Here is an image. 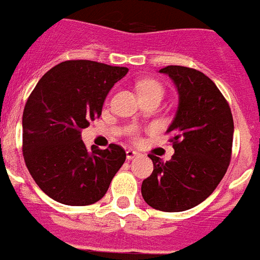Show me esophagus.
<instances>
[{"label": "esophagus", "mask_w": 260, "mask_h": 260, "mask_svg": "<svg viewBox=\"0 0 260 260\" xmlns=\"http://www.w3.org/2000/svg\"><path fill=\"white\" fill-rule=\"evenodd\" d=\"M139 155L138 151H135V150H126V159H134V158H136V156Z\"/></svg>", "instance_id": "esophagus-1"}]
</instances>
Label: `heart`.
I'll return each instance as SVG.
<instances>
[{
    "instance_id": "b5f03b06",
    "label": "heart",
    "mask_w": 260,
    "mask_h": 260,
    "mask_svg": "<svg viewBox=\"0 0 260 260\" xmlns=\"http://www.w3.org/2000/svg\"><path fill=\"white\" fill-rule=\"evenodd\" d=\"M162 87L159 83L154 82V80H146V82H142L139 84V92L140 94H148V92H162ZM129 134L132 136L136 135V128L135 126H131Z\"/></svg>"
}]
</instances>
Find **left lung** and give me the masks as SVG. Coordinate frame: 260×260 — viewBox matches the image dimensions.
Wrapping results in <instances>:
<instances>
[{
  "instance_id": "1",
  "label": "left lung",
  "mask_w": 260,
  "mask_h": 260,
  "mask_svg": "<svg viewBox=\"0 0 260 260\" xmlns=\"http://www.w3.org/2000/svg\"><path fill=\"white\" fill-rule=\"evenodd\" d=\"M173 80L178 106L166 132L174 154L154 164L142 183V196L152 209L185 211L207 199L226 173L233 144V117L226 99L211 79L196 69L169 65L159 69Z\"/></svg>"
}]
</instances>
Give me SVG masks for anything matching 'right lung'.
<instances>
[{"label": "right lung", "instance_id": "1", "mask_svg": "<svg viewBox=\"0 0 260 260\" xmlns=\"http://www.w3.org/2000/svg\"><path fill=\"white\" fill-rule=\"evenodd\" d=\"M128 68L88 59L55 65L38 82L23 112V155L38 187L68 206L102 199L125 162L117 144L86 147L80 131L99 118L109 91Z\"/></svg>", "mask_w": 260, "mask_h": 260}]
</instances>
